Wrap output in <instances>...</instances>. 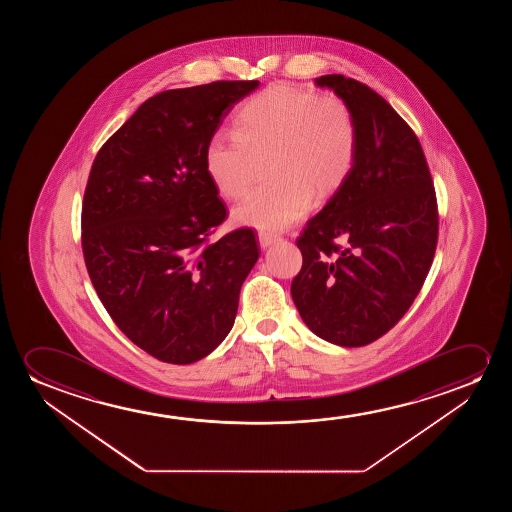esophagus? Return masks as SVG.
I'll list each match as a JSON object with an SVG mask.
<instances>
[{
	"label": "esophagus",
	"instance_id": "obj_1",
	"mask_svg": "<svg viewBox=\"0 0 512 512\" xmlns=\"http://www.w3.org/2000/svg\"><path fill=\"white\" fill-rule=\"evenodd\" d=\"M276 239H278V236H274L271 232H259L260 248H267V246L273 245Z\"/></svg>",
	"mask_w": 512,
	"mask_h": 512
}]
</instances>
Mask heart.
<instances>
[{
	"label": "heart",
	"instance_id": "obj_1",
	"mask_svg": "<svg viewBox=\"0 0 512 512\" xmlns=\"http://www.w3.org/2000/svg\"><path fill=\"white\" fill-rule=\"evenodd\" d=\"M271 152L269 185L253 190L234 210L238 224L281 231L309 210L313 197L343 187L358 154V127L350 105L336 94L273 84L238 113L236 131H218L204 150V169L222 196L250 190L255 157Z\"/></svg>",
	"mask_w": 512,
	"mask_h": 512
}]
</instances>
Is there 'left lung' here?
<instances>
[{"label": "left lung", "instance_id": "8db88e82", "mask_svg": "<svg viewBox=\"0 0 512 512\" xmlns=\"http://www.w3.org/2000/svg\"><path fill=\"white\" fill-rule=\"evenodd\" d=\"M355 113L358 154L341 189L297 239L292 299L311 332L358 348L385 336L425 283L437 246L434 183L420 141L371 87L316 78Z\"/></svg>", "mask_w": 512, "mask_h": 512}]
</instances>
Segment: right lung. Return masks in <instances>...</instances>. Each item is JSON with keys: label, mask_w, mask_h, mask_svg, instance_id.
I'll return each instance as SVG.
<instances>
[{"label": "right lung", "mask_w": 512, "mask_h": 512, "mask_svg": "<svg viewBox=\"0 0 512 512\" xmlns=\"http://www.w3.org/2000/svg\"><path fill=\"white\" fill-rule=\"evenodd\" d=\"M259 80H218L147 99L101 147L82 204V250L108 315L148 355L185 365L231 332L259 259L252 229L210 243L227 211L204 150Z\"/></svg>", "instance_id": "1"}]
</instances>
